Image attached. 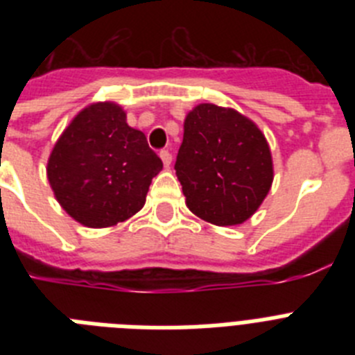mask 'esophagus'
I'll return each mask as SVG.
<instances>
[{"label": "esophagus", "mask_w": 355, "mask_h": 355, "mask_svg": "<svg viewBox=\"0 0 355 355\" xmlns=\"http://www.w3.org/2000/svg\"><path fill=\"white\" fill-rule=\"evenodd\" d=\"M159 158H162V162H163V165H165V167H171V163H172V155L171 153H168V150H159Z\"/></svg>", "instance_id": "1"}]
</instances>
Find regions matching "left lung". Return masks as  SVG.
Instances as JSON below:
<instances>
[{"instance_id": "left-lung-1", "label": "left lung", "mask_w": 355, "mask_h": 355, "mask_svg": "<svg viewBox=\"0 0 355 355\" xmlns=\"http://www.w3.org/2000/svg\"><path fill=\"white\" fill-rule=\"evenodd\" d=\"M175 175L187 206L215 225H238L256 213L274 181L265 135L233 108L202 103L184 119Z\"/></svg>"}]
</instances>
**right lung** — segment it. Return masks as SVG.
Here are the masks:
<instances>
[{"instance_id": "obj_1", "label": "right lung", "mask_w": 355, "mask_h": 355, "mask_svg": "<svg viewBox=\"0 0 355 355\" xmlns=\"http://www.w3.org/2000/svg\"><path fill=\"white\" fill-rule=\"evenodd\" d=\"M162 159L146 135L128 126L115 103H94L72 119L48 159V180L62 208L87 227L128 220L146 205Z\"/></svg>"}]
</instances>
